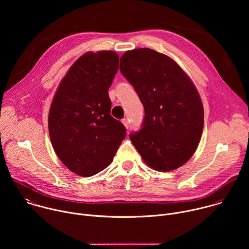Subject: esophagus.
I'll return each instance as SVG.
<instances>
[{
    "label": "esophagus",
    "mask_w": 249,
    "mask_h": 249,
    "mask_svg": "<svg viewBox=\"0 0 249 249\" xmlns=\"http://www.w3.org/2000/svg\"><path fill=\"white\" fill-rule=\"evenodd\" d=\"M122 123H123V125L128 129L129 128V126H130V122H129V119L128 118H124L123 120H122Z\"/></svg>",
    "instance_id": "34e87169"
}]
</instances>
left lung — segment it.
Returning a JSON list of instances; mask_svg holds the SVG:
<instances>
[{
    "label": "left lung",
    "instance_id": "obj_1",
    "mask_svg": "<svg viewBox=\"0 0 249 249\" xmlns=\"http://www.w3.org/2000/svg\"><path fill=\"white\" fill-rule=\"evenodd\" d=\"M120 71L145 109L142 129L130 140L153 169L178 168L195 153L204 126L203 104L180 66L150 48L127 51Z\"/></svg>",
    "mask_w": 249,
    "mask_h": 249
}]
</instances>
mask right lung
Masks as SVG:
<instances>
[{
	"instance_id": "obj_1",
	"label": "right lung",
	"mask_w": 249,
	"mask_h": 249,
	"mask_svg": "<svg viewBox=\"0 0 249 249\" xmlns=\"http://www.w3.org/2000/svg\"><path fill=\"white\" fill-rule=\"evenodd\" d=\"M113 51L88 52L61 81L48 116L50 140L60 160L78 175L92 176L107 167L126 137L110 115L108 89L118 71Z\"/></svg>"
}]
</instances>
